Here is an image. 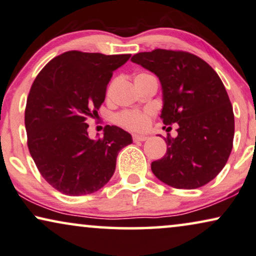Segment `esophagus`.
Returning a JSON list of instances; mask_svg holds the SVG:
<instances>
[{"label": "esophagus", "instance_id": "obj_1", "mask_svg": "<svg viewBox=\"0 0 256 256\" xmlns=\"http://www.w3.org/2000/svg\"><path fill=\"white\" fill-rule=\"evenodd\" d=\"M148 137L146 136H139V134H134V142H145Z\"/></svg>", "mask_w": 256, "mask_h": 256}]
</instances>
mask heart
I'll list each match as a JSON object with an SVG mask.
<instances>
[{
  "label": "heart",
  "mask_w": 256,
  "mask_h": 256,
  "mask_svg": "<svg viewBox=\"0 0 256 256\" xmlns=\"http://www.w3.org/2000/svg\"><path fill=\"white\" fill-rule=\"evenodd\" d=\"M144 74H138L136 78L144 76ZM151 116L152 110H150V108H146V110H128L119 114L116 117V122L124 128H128V130L140 131L148 128Z\"/></svg>",
  "instance_id": "1"
}]
</instances>
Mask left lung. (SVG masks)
I'll return each mask as SVG.
<instances>
[{
    "label": "left lung",
    "instance_id": "8db88e82",
    "mask_svg": "<svg viewBox=\"0 0 256 256\" xmlns=\"http://www.w3.org/2000/svg\"><path fill=\"white\" fill-rule=\"evenodd\" d=\"M131 60L159 78L160 118L165 125L178 124V136L165 138L166 154L151 164L153 174L174 188L206 185L224 168L233 148V108L220 77L186 51L156 49Z\"/></svg>",
    "mask_w": 256,
    "mask_h": 256
}]
</instances>
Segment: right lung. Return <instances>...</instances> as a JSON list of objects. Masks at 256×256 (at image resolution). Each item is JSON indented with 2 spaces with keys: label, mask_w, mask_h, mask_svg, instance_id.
<instances>
[{
  "label": "right lung",
  "mask_w": 256,
  "mask_h": 256,
  "mask_svg": "<svg viewBox=\"0 0 256 256\" xmlns=\"http://www.w3.org/2000/svg\"><path fill=\"white\" fill-rule=\"evenodd\" d=\"M130 57L68 51L34 80L24 114L29 152L58 192L74 196L100 190L114 176L119 151L132 142L114 125L105 126L103 138L91 139L85 122L98 114L112 74Z\"/></svg>",
  "instance_id": "right-lung-1"
}]
</instances>
